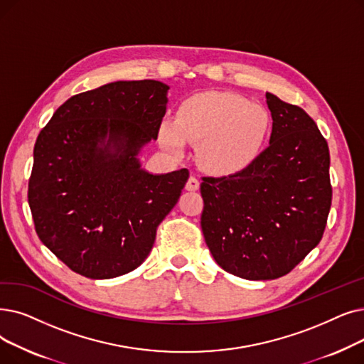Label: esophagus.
I'll use <instances>...</instances> for the list:
<instances>
[{
  "instance_id": "obj_1",
  "label": "esophagus",
  "mask_w": 364,
  "mask_h": 364,
  "mask_svg": "<svg viewBox=\"0 0 364 364\" xmlns=\"http://www.w3.org/2000/svg\"><path fill=\"white\" fill-rule=\"evenodd\" d=\"M199 180L196 178V177H188V180H187V183H186V191H188V192H196L198 188H199Z\"/></svg>"
}]
</instances>
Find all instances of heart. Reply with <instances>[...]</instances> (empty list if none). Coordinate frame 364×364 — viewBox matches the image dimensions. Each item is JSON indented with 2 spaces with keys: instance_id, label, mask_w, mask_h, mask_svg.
Masks as SVG:
<instances>
[{
  "instance_id": "obj_1",
  "label": "heart",
  "mask_w": 364,
  "mask_h": 364,
  "mask_svg": "<svg viewBox=\"0 0 364 364\" xmlns=\"http://www.w3.org/2000/svg\"><path fill=\"white\" fill-rule=\"evenodd\" d=\"M272 129L267 109L232 92L198 93L181 102L176 119L159 124L161 146L181 157L198 144L199 164L217 176H230L255 164Z\"/></svg>"
}]
</instances>
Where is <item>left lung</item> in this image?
<instances>
[{"instance_id": "8db88e82", "label": "left lung", "mask_w": 364, "mask_h": 364, "mask_svg": "<svg viewBox=\"0 0 364 364\" xmlns=\"http://www.w3.org/2000/svg\"><path fill=\"white\" fill-rule=\"evenodd\" d=\"M267 147L250 168L203 178L200 226L229 274L266 281L289 274L321 241L331 203L327 141L300 107L266 92Z\"/></svg>"}]
</instances>
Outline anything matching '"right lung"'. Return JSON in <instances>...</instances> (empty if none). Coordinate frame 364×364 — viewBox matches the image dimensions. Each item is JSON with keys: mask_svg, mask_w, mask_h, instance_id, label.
<instances>
[{"mask_svg": "<svg viewBox=\"0 0 364 364\" xmlns=\"http://www.w3.org/2000/svg\"><path fill=\"white\" fill-rule=\"evenodd\" d=\"M169 86L113 82L71 97L40 132L28 202L38 238L90 279L143 263L188 171L151 173L139 154L166 113Z\"/></svg>", "mask_w": 364, "mask_h": 364, "instance_id": "obj_1", "label": "right lung"}]
</instances>
